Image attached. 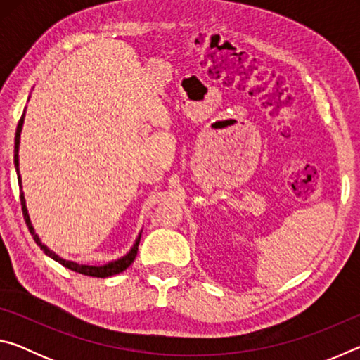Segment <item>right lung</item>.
I'll use <instances>...</instances> for the list:
<instances>
[{
  "mask_svg": "<svg viewBox=\"0 0 360 360\" xmlns=\"http://www.w3.org/2000/svg\"><path fill=\"white\" fill-rule=\"evenodd\" d=\"M23 117H25V112L22 114V117L19 120V125H17V130H15V143H14V165H15V172H17V179H19V187L22 188V178H20V172H19V144H20V133H22V125H23ZM20 205H22V212H23V219H25L27 222V227L30 230V233H32L33 240L36 241V245L41 246L42 251H44L46 255L49 257H52L58 264H62L63 266L70 268V270L76 271V273H81V275L85 276H94V278H108V276H112V275H117V273H122L124 270H127L131 264L133 260H135L136 254H138V245H139V240H141V235L138 236V240L135 241V245H133L131 251L125 255V257H122L115 262H111V264L108 265H103V266H89V265H79L75 264V262H70V260H65L62 257H58L56 252H52L51 249H47L44 245H42L41 240L38 238V235H36V231L32 225V221H30V216H28V211H27V205H25V197H23V192H20Z\"/></svg>",
  "mask_w": 360,
  "mask_h": 360,
  "instance_id": "obj_1",
  "label": "right lung"
}]
</instances>
